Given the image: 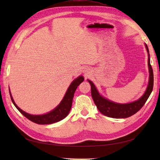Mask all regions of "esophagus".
<instances>
[{"label":"esophagus","instance_id":"esophagus-1","mask_svg":"<svg viewBox=\"0 0 160 160\" xmlns=\"http://www.w3.org/2000/svg\"><path fill=\"white\" fill-rule=\"evenodd\" d=\"M87 72H88V71H86V70H85V71H84V73H85V75H86L87 76V75H88V73H87Z\"/></svg>","mask_w":160,"mask_h":160}]
</instances>
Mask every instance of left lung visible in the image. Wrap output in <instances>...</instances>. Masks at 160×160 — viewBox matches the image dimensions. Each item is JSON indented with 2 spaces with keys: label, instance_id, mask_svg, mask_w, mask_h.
I'll list each match as a JSON object with an SVG mask.
<instances>
[{
  "label": "left lung",
  "instance_id": "obj_1",
  "mask_svg": "<svg viewBox=\"0 0 160 160\" xmlns=\"http://www.w3.org/2000/svg\"><path fill=\"white\" fill-rule=\"evenodd\" d=\"M145 46L148 56V66L149 70V82L145 93L139 100L127 104L113 102L100 95L93 83L91 80H88L91 87V96H92L98 109L100 111L101 113L109 118H126L136 113L144 106L148 97L150 96L152 88H153V71H152L150 63V56H149L150 55H149L148 48L147 45H145Z\"/></svg>",
  "mask_w": 160,
  "mask_h": 160
}]
</instances>
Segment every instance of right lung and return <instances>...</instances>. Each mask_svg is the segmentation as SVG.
I'll return each instance as SVG.
<instances>
[{
	"label": "right lung",
	"mask_w": 160,
	"mask_h": 160,
	"mask_svg": "<svg viewBox=\"0 0 160 160\" xmlns=\"http://www.w3.org/2000/svg\"><path fill=\"white\" fill-rule=\"evenodd\" d=\"M83 81L84 78L82 76H80L77 78L76 79H75L71 82L69 88H68L67 92L65 95H64L62 100L61 101V102L53 110L50 111L49 113L43 115H31L23 111L14 102V100L13 99L10 91L9 94L13 104H14V106L16 107L17 109L25 118L29 119L32 122H34V123L38 124H50L62 120L64 118L67 116V115L69 114L71 110V106H72V102L75 91H76L78 85L81 82H82Z\"/></svg>",
	"instance_id": "1"
}]
</instances>
